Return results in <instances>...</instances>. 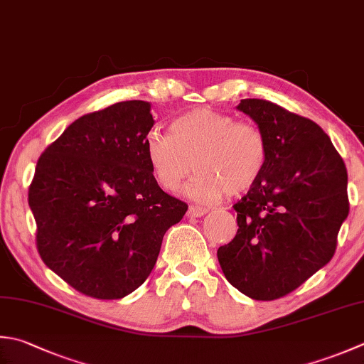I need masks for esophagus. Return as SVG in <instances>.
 <instances>
[{"label":"esophagus","instance_id":"34e87169","mask_svg":"<svg viewBox=\"0 0 364 364\" xmlns=\"http://www.w3.org/2000/svg\"><path fill=\"white\" fill-rule=\"evenodd\" d=\"M206 213H208V208H203V206L191 205L189 210H188V216L189 218H200V216L206 215Z\"/></svg>","mask_w":364,"mask_h":364}]
</instances>
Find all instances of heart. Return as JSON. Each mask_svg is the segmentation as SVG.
<instances>
[{
	"mask_svg": "<svg viewBox=\"0 0 364 364\" xmlns=\"http://www.w3.org/2000/svg\"><path fill=\"white\" fill-rule=\"evenodd\" d=\"M145 153L162 189H180L194 167L186 194L198 202H218L227 194H245L260 180L268 141L259 126L202 107L176 117L168 135L149 131Z\"/></svg>",
	"mask_w": 364,
	"mask_h": 364,
	"instance_id": "obj_1",
	"label": "heart"
}]
</instances>
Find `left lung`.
<instances>
[{"mask_svg":"<svg viewBox=\"0 0 364 364\" xmlns=\"http://www.w3.org/2000/svg\"><path fill=\"white\" fill-rule=\"evenodd\" d=\"M237 109L263 131L268 161L238 203V232L218 249L223 273L252 300L294 291L331 260L348 216L347 168L322 127L263 99Z\"/></svg>","mask_w":364,"mask_h":364,"instance_id":"8db88e82","label":"left lung"}]
</instances>
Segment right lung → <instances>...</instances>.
Returning a JSON list of instances; mask_svg holds the SVG:
<instances>
[{"mask_svg": "<svg viewBox=\"0 0 364 364\" xmlns=\"http://www.w3.org/2000/svg\"><path fill=\"white\" fill-rule=\"evenodd\" d=\"M153 124L149 102H117L75 119L36 166L28 203L41 259L88 296L118 300L139 289L188 211L149 167Z\"/></svg>", "mask_w": 364, "mask_h": 364, "instance_id": "add662e5", "label": "right lung"}]
</instances>
